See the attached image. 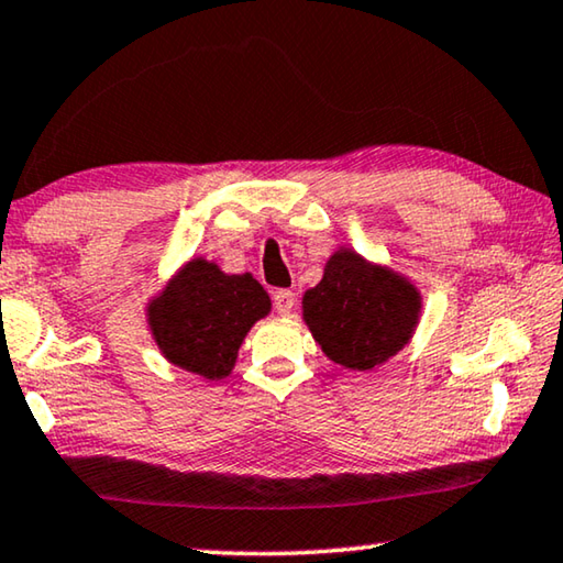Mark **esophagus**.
Returning a JSON list of instances; mask_svg holds the SVG:
<instances>
[{
  "label": "esophagus",
  "instance_id": "esophagus-1",
  "mask_svg": "<svg viewBox=\"0 0 563 563\" xmlns=\"http://www.w3.org/2000/svg\"><path fill=\"white\" fill-rule=\"evenodd\" d=\"M273 302H275V310H278L280 316H290L292 308H296V296H292L290 290H278L273 296Z\"/></svg>",
  "mask_w": 563,
  "mask_h": 563
}]
</instances>
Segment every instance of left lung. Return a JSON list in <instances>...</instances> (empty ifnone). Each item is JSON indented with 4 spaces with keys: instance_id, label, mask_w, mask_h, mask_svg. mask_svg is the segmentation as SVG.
Returning <instances> with one entry per match:
<instances>
[{
    "instance_id": "obj_1",
    "label": "left lung",
    "mask_w": 563,
    "mask_h": 563,
    "mask_svg": "<svg viewBox=\"0 0 563 563\" xmlns=\"http://www.w3.org/2000/svg\"><path fill=\"white\" fill-rule=\"evenodd\" d=\"M421 288L396 267L338 245L323 278L302 292V323L320 351L343 368L373 371L413 341L421 323Z\"/></svg>"
}]
</instances>
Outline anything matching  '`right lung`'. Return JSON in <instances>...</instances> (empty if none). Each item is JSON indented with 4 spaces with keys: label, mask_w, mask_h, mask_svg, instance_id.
I'll return each mask as SVG.
<instances>
[{
    "label": "right lung",
    "mask_w": 563,
    "mask_h": 563,
    "mask_svg": "<svg viewBox=\"0 0 563 563\" xmlns=\"http://www.w3.org/2000/svg\"><path fill=\"white\" fill-rule=\"evenodd\" d=\"M271 308V296L253 275L225 273L216 261L192 255L147 300L145 323L167 363L222 380L233 373L250 328Z\"/></svg>",
    "instance_id": "1"
}]
</instances>
